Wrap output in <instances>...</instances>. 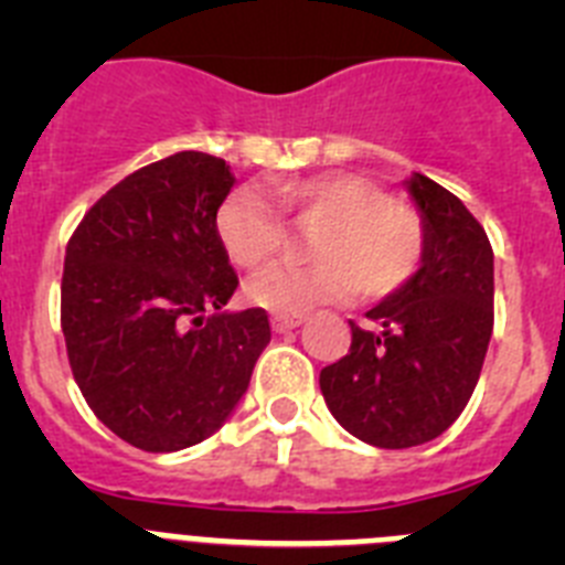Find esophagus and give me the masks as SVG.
Instances as JSON below:
<instances>
[{
  "instance_id": "1",
  "label": "esophagus",
  "mask_w": 565,
  "mask_h": 565,
  "mask_svg": "<svg viewBox=\"0 0 565 565\" xmlns=\"http://www.w3.org/2000/svg\"><path fill=\"white\" fill-rule=\"evenodd\" d=\"M302 313H274L271 317V328L277 333H286V331H294V328L302 326Z\"/></svg>"
}]
</instances>
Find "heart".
Returning a JSON list of instances; mask_svg holds the SVG:
<instances>
[{
	"label": "heart",
	"instance_id": "heart-1",
	"mask_svg": "<svg viewBox=\"0 0 565 565\" xmlns=\"http://www.w3.org/2000/svg\"><path fill=\"white\" fill-rule=\"evenodd\" d=\"M274 201L299 226H313L311 263L266 268L246 286L254 306L302 313L319 302L387 297L418 271L424 223L411 206L393 203L362 174L331 172L271 183ZM214 232L234 266L257 271L286 246V221L259 189H234L214 214Z\"/></svg>",
	"mask_w": 565,
	"mask_h": 565
}]
</instances>
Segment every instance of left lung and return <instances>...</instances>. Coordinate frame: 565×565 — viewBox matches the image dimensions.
Instances as JSON below:
<instances>
[{"label": "left lung", "instance_id": "obj_1", "mask_svg": "<svg viewBox=\"0 0 565 565\" xmlns=\"http://www.w3.org/2000/svg\"><path fill=\"white\" fill-rule=\"evenodd\" d=\"M424 223V257L398 291L351 322V351L319 373L328 411L359 441L404 450L441 436L481 376L495 266L481 223L456 194L413 172L404 181Z\"/></svg>", "mask_w": 565, "mask_h": 565}]
</instances>
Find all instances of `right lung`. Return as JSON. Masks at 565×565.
<instances>
[{
  "instance_id": "add662e5",
  "label": "right lung",
  "mask_w": 565,
  "mask_h": 565,
  "mask_svg": "<svg viewBox=\"0 0 565 565\" xmlns=\"http://www.w3.org/2000/svg\"><path fill=\"white\" fill-rule=\"evenodd\" d=\"M234 186L223 158L174 152L115 183L64 254L62 331L78 391L109 430L174 452L221 430L271 342L237 288L214 214Z\"/></svg>"
}]
</instances>
